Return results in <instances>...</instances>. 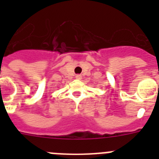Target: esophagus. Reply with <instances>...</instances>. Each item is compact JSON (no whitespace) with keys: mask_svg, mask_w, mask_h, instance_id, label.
<instances>
[{"mask_svg":"<svg viewBox=\"0 0 159 159\" xmlns=\"http://www.w3.org/2000/svg\"><path fill=\"white\" fill-rule=\"evenodd\" d=\"M75 78L78 79V80H80V79H81V75H75Z\"/></svg>","mask_w":159,"mask_h":159,"instance_id":"obj_1","label":"esophagus"}]
</instances>
